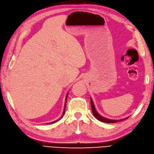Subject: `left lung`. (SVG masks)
Instances as JSON below:
<instances>
[{
	"instance_id": "1",
	"label": "left lung",
	"mask_w": 154,
	"mask_h": 154,
	"mask_svg": "<svg viewBox=\"0 0 154 154\" xmlns=\"http://www.w3.org/2000/svg\"><path fill=\"white\" fill-rule=\"evenodd\" d=\"M90 103H91V107H92V113L94 116H95V118H96V119H97L98 120H100V122H105V123H115V122H120V121H122V120H125L126 119H128V118H129L128 117H126L125 118H123V119H120V120H111V119H109V118H105L103 116H101L99 113H98L96 110V108H95V106H94V102L92 101V99L91 97H90Z\"/></svg>"
}]
</instances>
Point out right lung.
I'll return each mask as SVG.
<instances>
[{"instance_id":"obj_1","label":"right lung","mask_w":154,"mask_h":154,"mask_svg":"<svg viewBox=\"0 0 154 154\" xmlns=\"http://www.w3.org/2000/svg\"><path fill=\"white\" fill-rule=\"evenodd\" d=\"M68 93L67 94V95H66V100H65V104H64V111H63V113H62V116L59 118V119H58V120H55V121H54V122H51V123H48L49 124H53V123H55V122H58V120H60L61 118L64 116V113H65V109H66V100H67V98H68Z\"/></svg>"}]
</instances>
